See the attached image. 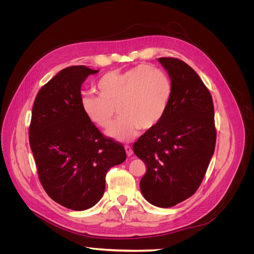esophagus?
Segmentation results:
<instances>
[{"label":"esophagus","instance_id":"1","mask_svg":"<svg viewBox=\"0 0 254 254\" xmlns=\"http://www.w3.org/2000/svg\"><path fill=\"white\" fill-rule=\"evenodd\" d=\"M125 150H126V153H127V156H128V157L132 156L133 150H132V148H131V147H130V146L126 145V146H125Z\"/></svg>","mask_w":254,"mask_h":254}]
</instances>
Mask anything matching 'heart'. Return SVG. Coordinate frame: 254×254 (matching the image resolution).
<instances>
[{"label":"heart","instance_id":"1","mask_svg":"<svg viewBox=\"0 0 254 254\" xmlns=\"http://www.w3.org/2000/svg\"><path fill=\"white\" fill-rule=\"evenodd\" d=\"M98 95L88 93L80 99L86 117L95 125L108 127L115 114H121L106 134L119 142H128L139 130L159 124L172 98V81L160 68L140 65L126 72L111 71L96 83Z\"/></svg>","mask_w":254,"mask_h":254}]
</instances>
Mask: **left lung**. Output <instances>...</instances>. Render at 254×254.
Returning <instances> with one entry per match:
<instances>
[{
	"mask_svg": "<svg viewBox=\"0 0 254 254\" xmlns=\"http://www.w3.org/2000/svg\"><path fill=\"white\" fill-rule=\"evenodd\" d=\"M172 81V98L163 119L133 144L146 165L140 181L144 198L171 207L193 195L205 175L216 143L212 96L189 64L159 58Z\"/></svg>",
	"mask_w": 254,
	"mask_h": 254,
	"instance_id": "left-lung-1",
	"label": "left lung"
}]
</instances>
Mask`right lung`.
<instances>
[{
	"label": "right lung",
	"mask_w": 254,
	"mask_h": 254,
	"mask_svg": "<svg viewBox=\"0 0 254 254\" xmlns=\"http://www.w3.org/2000/svg\"><path fill=\"white\" fill-rule=\"evenodd\" d=\"M96 73L84 65L61 70L38 92L29 126L43 189L54 201L74 211L101 200L107 172L126 160L123 145L105 137L81 109V84Z\"/></svg>",
	"instance_id": "1"
}]
</instances>
